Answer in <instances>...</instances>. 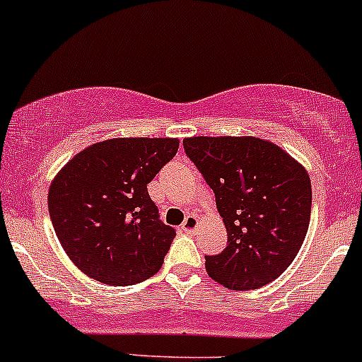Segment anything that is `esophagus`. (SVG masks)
Here are the masks:
<instances>
[{"label": "esophagus", "instance_id": "34e87169", "mask_svg": "<svg viewBox=\"0 0 362 362\" xmlns=\"http://www.w3.org/2000/svg\"><path fill=\"white\" fill-rule=\"evenodd\" d=\"M197 225H199V220H197L196 214H187L184 220V223H182V232L185 233H194L196 232Z\"/></svg>", "mask_w": 362, "mask_h": 362}]
</instances>
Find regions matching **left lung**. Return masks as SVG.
Returning a JSON list of instances; mask_svg holds the SVG:
<instances>
[{
  "label": "left lung",
  "mask_w": 362,
  "mask_h": 362,
  "mask_svg": "<svg viewBox=\"0 0 362 362\" xmlns=\"http://www.w3.org/2000/svg\"><path fill=\"white\" fill-rule=\"evenodd\" d=\"M184 149L213 189L228 235L225 251L206 256L208 275L230 291L264 287L291 266L308 233V172L257 137H187Z\"/></svg>",
  "instance_id": "left-lung-1"
}]
</instances>
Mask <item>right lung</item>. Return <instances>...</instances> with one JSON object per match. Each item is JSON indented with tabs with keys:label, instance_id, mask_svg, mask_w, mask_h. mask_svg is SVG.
<instances>
[{
	"label": "right lung",
	"instance_id": "obj_1",
	"mask_svg": "<svg viewBox=\"0 0 362 362\" xmlns=\"http://www.w3.org/2000/svg\"><path fill=\"white\" fill-rule=\"evenodd\" d=\"M177 151L178 139H110L59 170L49 216L63 251L87 276L125 287L161 268L175 228L160 220L148 184Z\"/></svg>",
	"mask_w": 362,
	"mask_h": 362
}]
</instances>
